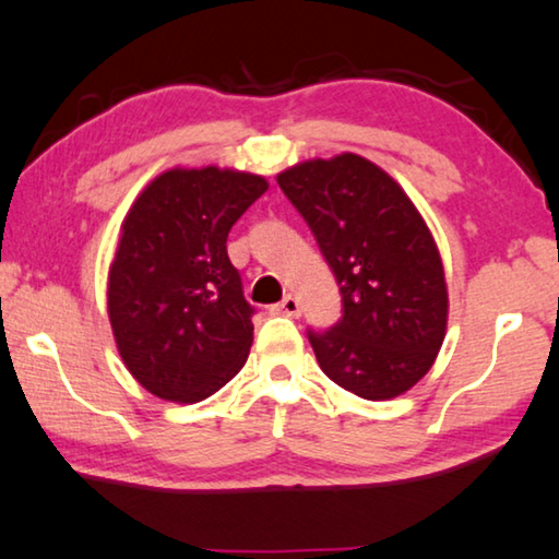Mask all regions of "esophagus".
I'll return each instance as SVG.
<instances>
[{"instance_id": "1", "label": "esophagus", "mask_w": 559, "mask_h": 559, "mask_svg": "<svg viewBox=\"0 0 559 559\" xmlns=\"http://www.w3.org/2000/svg\"><path fill=\"white\" fill-rule=\"evenodd\" d=\"M276 311L283 313V316H290V318H298L300 316V300L296 296H286L281 300V304L276 306Z\"/></svg>"}]
</instances>
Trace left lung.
I'll use <instances>...</instances> for the list:
<instances>
[{
    "label": "left lung",
    "instance_id": "left-lung-1",
    "mask_svg": "<svg viewBox=\"0 0 559 559\" xmlns=\"http://www.w3.org/2000/svg\"><path fill=\"white\" fill-rule=\"evenodd\" d=\"M311 226L343 296L331 331H308L323 373L366 401H391L438 358L448 283L420 211L391 174L358 154L311 158L278 174Z\"/></svg>",
    "mask_w": 559,
    "mask_h": 559
}]
</instances>
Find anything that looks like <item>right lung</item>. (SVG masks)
I'll list each match as a JSON object with an SVG mask.
<instances>
[{"label":"right lung","mask_w":559,"mask_h":559,"mask_svg":"<svg viewBox=\"0 0 559 559\" xmlns=\"http://www.w3.org/2000/svg\"><path fill=\"white\" fill-rule=\"evenodd\" d=\"M269 189L236 168H168L121 224L106 306L119 356L148 393L199 403L243 368L253 308L226 238Z\"/></svg>","instance_id":"1"}]
</instances>
